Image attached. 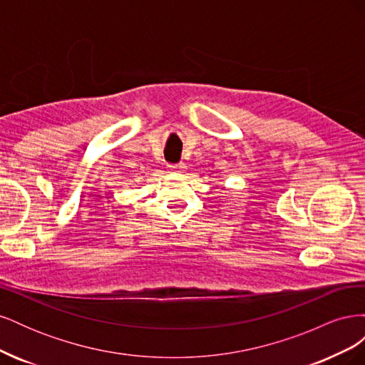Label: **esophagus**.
<instances>
[{"mask_svg":"<svg viewBox=\"0 0 365 365\" xmlns=\"http://www.w3.org/2000/svg\"><path fill=\"white\" fill-rule=\"evenodd\" d=\"M184 169H185V164H184V163L170 164V165H169V170H170V172H184Z\"/></svg>","mask_w":365,"mask_h":365,"instance_id":"34e87169","label":"esophagus"}]
</instances>
